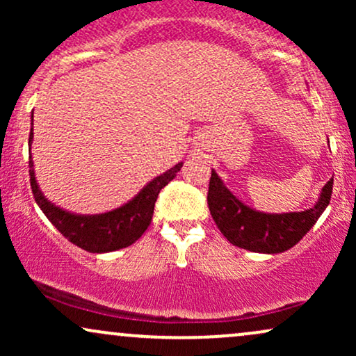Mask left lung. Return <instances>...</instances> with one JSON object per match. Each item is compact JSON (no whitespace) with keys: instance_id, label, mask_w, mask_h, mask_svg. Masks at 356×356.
<instances>
[{"instance_id":"8db88e82","label":"left lung","mask_w":356,"mask_h":356,"mask_svg":"<svg viewBox=\"0 0 356 356\" xmlns=\"http://www.w3.org/2000/svg\"><path fill=\"white\" fill-rule=\"evenodd\" d=\"M332 192L333 179H330L323 187L316 206L312 209L284 212V214H264L236 199L226 189V186H222L216 170H212L207 206L219 231L231 244L252 252L276 254L295 246L312 229L313 224L330 204Z\"/></svg>"}]
</instances>
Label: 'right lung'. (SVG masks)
<instances>
[{"label": "right lung", "mask_w": 356, "mask_h": 356, "mask_svg": "<svg viewBox=\"0 0 356 356\" xmlns=\"http://www.w3.org/2000/svg\"><path fill=\"white\" fill-rule=\"evenodd\" d=\"M31 138H33V130L30 132V144ZM28 165H30V184L35 201L53 226L70 243L85 249V251L110 252L130 246L144 234L150 220H152L154 206L159 192L164 189L167 184L175 177V174L181 170L182 162H179L172 169L147 184L144 189L125 206L97 216L72 214V212L60 209L55 204L48 202L40 191L38 184H36L31 155Z\"/></svg>", "instance_id": "obj_1"}]
</instances>
